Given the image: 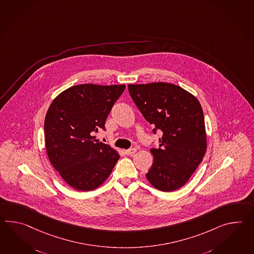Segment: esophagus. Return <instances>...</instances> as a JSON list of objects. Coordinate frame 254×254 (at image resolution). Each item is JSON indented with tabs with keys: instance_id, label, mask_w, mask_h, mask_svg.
<instances>
[{
	"instance_id": "1",
	"label": "esophagus",
	"mask_w": 254,
	"mask_h": 254,
	"mask_svg": "<svg viewBox=\"0 0 254 254\" xmlns=\"http://www.w3.org/2000/svg\"><path fill=\"white\" fill-rule=\"evenodd\" d=\"M135 151H136L135 148H130V149H127V150H125V153L127 156H132L133 154H135Z\"/></svg>"
}]
</instances>
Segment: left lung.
Instances as JSON below:
<instances>
[{
  "mask_svg": "<svg viewBox=\"0 0 254 254\" xmlns=\"http://www.w3.org/2000/svg\"><path fill=\"white\" fill-rule=\"evenodd\" d=\"M135 106L153 133L160 132L159 147L152 148L151 168L146 177L162 191L186 184L202 161L207 142L202 108L197 98L181 86L166 83L128 85Z\"/></svg>",
  "mask_w": 254,
  "mask_h": 254,
  "instance_id": "left-lung-1",
  "label": "left lung"
}]
</instances>
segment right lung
<instances>
[{
	"label": "right lung",
	"instance_id": "1",
	"mask_svg": "<svg viewBox=\"0 0 254 254\" xmlns=\"http://www.w3.org/2000/svg\"><path fill=\"white\" fill-rule=\"evenodd\" d=\"M124 85H74L53 101L45 119L46 151L68 185L82 191L100 186L111 174L119 154L95 139L105 130L108 114Z\"/></svg>",
	"mask_w": 254,
	"mask_h": 254
}]
</instances>
